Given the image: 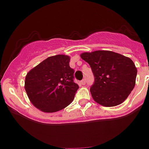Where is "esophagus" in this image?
<instances>
[{
	"label": "esophagus",
	"instance_id": "obj_1",
	"mask_svg": "<svg viewBox=\"0 0 149 149\" xmlns=\"http://www.w3.org/2000/svg\"><path fill=\"white\" fill-rule=\"evenodd\" d=\"M82 82V84L83 85H85V84H86V79H83L82 80V82Z\"/></svg>",
	"mask_w": 149,
	"mask_h": 149
}]
</instances>
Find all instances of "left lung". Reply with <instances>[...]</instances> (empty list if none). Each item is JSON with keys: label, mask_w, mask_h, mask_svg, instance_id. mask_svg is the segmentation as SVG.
I'll return each mask as SVG.
<instances>
[{"label": "left lung", "mask_w": 149, "mask_h": 149, "mask_svg": "<svg viewBox=\"0 0 149 149\" xmlns=\"http://www.w3.org/2000/svg\"><path fill=\"white\" fill-rule=\"evenodd\" d=\"M81 58L88 63L94 76L90 88L93 99L103 107L124 102L136 83L137 69L130 58L111 51L84 52Z\"/></svg>", "instance_id": "1"}]
</instances>
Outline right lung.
<instances>
[{
  "instance_id": "obj_1",
  "label": "right lung",
  "mask_w": 149,
  "mask_h": 149,
  "mask_svg": "<svg viewBox=\"0 0 149 149\" xmlns=\"http://www.w3.org/2000/svg\"><path fill=\"white\" fill-rule=\"evenodd\" d=\"M69 63L67 55L49 57L28 73L24 88L40 110L58 112L73 100L79 85L74 82V70Z\"/></svg>"
}]
</instances>
